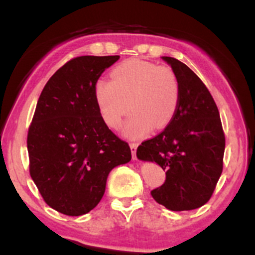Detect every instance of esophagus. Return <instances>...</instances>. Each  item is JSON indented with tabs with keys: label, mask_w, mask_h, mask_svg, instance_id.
Instances as JSON below:
<instances>
[{
	"label": "esophagus",
	"mask_w": 255,
	"mask_h": 255,
	"mask_svg": "<svg viewBox=\"0 0 255 255\" xmlns=\"http://www.w3.org/2000/svg\"><path fill=\"white\" fill-rule=\"evenodd\" d=\"M130 150H131V156H133V159H136V148H137V142H130Z\"/></svg>",
	"instance_id": "obj_1"
}]
</instances>
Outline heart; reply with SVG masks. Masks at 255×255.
I'll use <instances>...</instances> for the list:
<instances>
[{
    "label": "heart",
    "instance_id": "heart-1",
    "mask_svg": "<svg viewBox=\"0 0 255 255\" xmlns=\"http://www.w3.org/2000/svg\"><path fill=\"white\" fill-rule=\"evenodd\" d=\"M95 97L104 122L119 128L131 139L168 127L180 102V83L170 67L142 60H128L110 73V81L101 80L95 86Z\"/></svg>",
    "mask_w": 255,
    "mask_h": 255
}]
</instances>
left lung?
<instances>
[{
	"instance_id": "obj_1",
	"label": "left lung",
	"mask_w": 255,
	"mask_h": 255,
	"mask_svg": "<svg viewBox=\"0 0 255 255\" xmlns=\"http://www.w3.org/2000/svg\"><path fill=\"white\" fill-rule=\"evenodd\" d=\"M180 83V102L164 130L139 145L136 156L156 162L165 181L151 195L171 211H189L210 200L223 171L225 136L211 93L188 66L163 56Z\"/></svg>"
}]
</instances>
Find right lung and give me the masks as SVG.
<instances>
[{"label":"right lung","mask_w":255,"mask_h":255,"mask_svg":"<svg viewBox=\"0 0 255 255\" xmlns=\"http://www.w3.org/2000/svg\"><path fill=\"white\" fill-rule=\"evenodd\" d=\"M120 56H79L49 79L28 127L30 175L57 212L81 216L97 206L111 169L131 159L128 142L105 125L95 86Z\"/></svg>","instance_id":"1"}]
</instances>
